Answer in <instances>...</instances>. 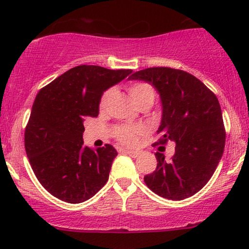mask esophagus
Wrapping results in <instances>:
<instances>
[{
	"label": "esophagus",
	"mask_w": 249,
	"mask_h": 249,
	"mask_svg": "<svg viewBox=\"0 0 249 249\" xmlns=\"http://www.w3.org/2000/svg\"><path fill=\"white\" fill-rule=\"evenodd\" d=\"M124 153L126 154V155H128V156H130V157H133V158H137L138 156H140V153H138V151H132V150H124Z\"/></svg>",
	"instance_id": "34e87169"
}]
</instances>
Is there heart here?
I'll use <instances>...</instances> for the list:
<instances>
[{
	"instance_id": "heart-1",
	"label": "heart",
	"mask_w": 249,
	"mask_h": 249,
	"mask_svg": "<svg viewBox=\"0 0 249 249\" xmlns=\"http://www.w3.org/2000/svg\"><path fill=\"white\" fill-rule=\"evenodd\" d=\"M128 92L133 100L138 107H142L144 105H153L155 101V90L150 83L145 81H137L129 84ZM114 90L108 89L101 96L99 108L100 111H105L108 105L109 100L113 96ZM145 128L140 124H123L117 125L113 129V136L120 144L124 146H134L136 145L138 136L144 134Z\"/></svg>"
}]
</instances>
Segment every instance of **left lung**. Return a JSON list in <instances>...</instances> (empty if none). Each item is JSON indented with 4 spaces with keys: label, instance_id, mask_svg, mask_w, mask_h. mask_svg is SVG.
Here are the masks:
<instances>
[{
    "label": "left lung",
    "instance_id": "obj_1",
    "mask_svg": "<svg viewBox=\"0 0 249 249\" xmlns=\"http://www.w3.org/2000/svg\"><path fill=\"white\" fill-rule=\"evenodd\" d=\"M128 79L150 82L160 94L162 119L153 146L176 142L170 160L155 154L157 167L144 177L146 185L165 199L192 196L208 183L224 151L226 133L216 95L195 75L168 67L140 70Z\"/></svg>",
    "mask_w": 249,
    "mask_h": 249
}]
</instances>
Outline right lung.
Returning <instances> with one entry per match:
<instances>
[{
  "label": "right lung",
  "mask_w": 249,
  "mask_h": 249,
  "mask_svg": "<svg viewBox=\"0 0 249 249\" xmlns=\"http://www.w3.org/2000/svg\"><path fill=\"white\" fill-rule=\"evenodd\" d=\"M133 72L100 66H77L41 88L25 128V150L40 184L68 203L93 196L108 180L117 156L107 144L83 146V123L99 115L103 91Z\"/></svg>",
  "instance_id": "right-lung-1"
}]
</instances>
